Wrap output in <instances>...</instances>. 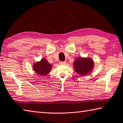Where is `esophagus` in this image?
Instances as JSON below:
<instances>
[{
  "mask_svg": "<svg viewBox=\"0 0 123 123\" xmlns=\"http://www.w3.org/2000/svg\"><path fill=\"white\" fill-rule=\"evenodd\" d=\"M66 63V61H62V62H60V64H65Z\"/></svg>",
  "mask_w": 123,
  "mask_h": 123,
  "instance_id": "obj_1",
  "label": "esophagus"
}]
</instances>
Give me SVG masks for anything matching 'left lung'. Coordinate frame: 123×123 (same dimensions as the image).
I'll use <instances>...</instances> for the list:
<instances>
[{
  "mask_svg": "<svg viewBox=\"0 0 123 123\" xmlns=\"http://www.w3.org/2000/svg\"><path fill=\"white\" fill-rule=\"evenodd\" d=\"M75 71L78 74L84 76L92 71L94 62L90 57H79L73 63Z\"/></svg>",
  "mask_w": 123,
  "mask_h": 123,
  "instance_id": "obj_1",
  "label": "left lung"
}]
</instances>
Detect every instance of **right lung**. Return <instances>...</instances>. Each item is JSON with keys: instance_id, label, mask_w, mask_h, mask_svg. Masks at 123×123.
<instances>
[{"instance_id": "1", "label": "right lung", "mask_w": 123, "mask_h": 123, "mask_svg": "<svg viewBox=\"0 0 123 123\" xmlns=\"http://www.w3.org/2000/svg\"><path fill=\"white\" fill-rule=\"evenodd\" d=\"M53 65L48 63L46 59H42L41 61L37 62L33 65V70L39 75H46L50 72Z\"/></svg>"}]
</instances>
